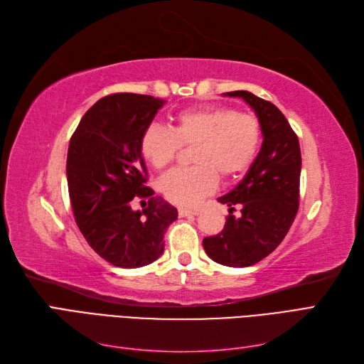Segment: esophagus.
Instances as JSON below:
<instances>
[{"label": "esophagus", "instance_id": "esophagus-1", "mask_svg": "<svg viewBox=\"0 0 364 364\" xmlns=\"http://www.w3.org/2000/svg\"><path fill=\"white\" fill-rule=\"evenodd\" d=\"M200 209L199 208H179V215L181 217H188V215H197Z\"/></svg>", "mask_w": 364, "mask_h": 364}]
</instances>
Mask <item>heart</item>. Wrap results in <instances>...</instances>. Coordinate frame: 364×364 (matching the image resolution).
<instances>
[{"instance_id":"1","label":"heart","mask_w":364,"mask_h":364,"mask_svg":"<svg viewBox=\"0 0 364 364\" xmlns=\"http://www.w3.org/2000/svg\"><path fill=\"white\" fill-rule=\"evenodd\" d=\"M191 167L174 168L159 181L162 194L173 203L194 205L211 193L218 176L229 181L243 174L255 161L261 146V126L247 114L225 107H193L173 118V127L149 126L141 136L139 150L156 170L191 147Z\"/></svg>"}]
</instances>
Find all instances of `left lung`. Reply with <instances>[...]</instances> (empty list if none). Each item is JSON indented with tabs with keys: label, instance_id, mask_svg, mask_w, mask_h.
Instances as JSON below:
<instances>
[{
	"label": "left lung",
	"instance_id": "left-lung-1",
	"mask_svg": "<svg viewBox=\"0 0 364 364\" xmlns=\"http://www.w3.org/2000/svg\"><path fill=\"white\" fill-rule=\"evenodd\" d=\"M240 97L255 111L262 144L245 179L232 191L218 197L229 215L222 232L203 238V249L213 261L228 267H249L279 246L299 208L301 147L287 118L273 103L247 91L226 92ZM242 215H232L233 206Z\"/></svg>",
	"mask_w": 364,
	"mask_h": 364
}]
</instances>
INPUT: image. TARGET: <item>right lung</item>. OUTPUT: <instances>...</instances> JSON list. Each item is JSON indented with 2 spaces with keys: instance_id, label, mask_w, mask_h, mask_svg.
<instances>
[{
  "instance_id": "obj_1",
  "label": "right lung",
  "mask_w": 364,
  "mask_h": 364,
  "mask_svg": "<svg viewBox=\"0 0 364 364\" xmlns=\"http://www.w3.org/2000/svg\"><path fill=\"white\" fill-rule=\"evenodd\" d=\"M164 103L151 95H106L83 115L70 141L67 179L75 223L87 245L115 267L136 269L158 259L165 230L178 218V209L146 185L139 150ZM134 196L147 198L148 208L134 212Z\"/></svg>"
}]
</instances>
